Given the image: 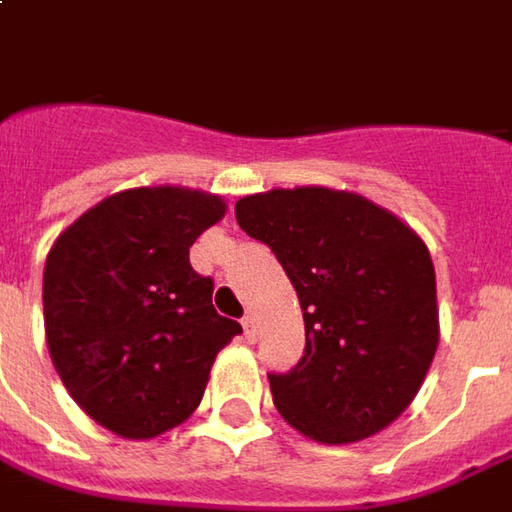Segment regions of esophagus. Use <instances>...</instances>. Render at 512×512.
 <instances>
[{
  "instance_id": "1",
  "label": "esophagus",
  "mask_w": 512,
  "mask_h": 512,
  "mask_svg": "<svg viewBox=\"0 0 512 512\" xmlns=\"http://www.w3.org/2000/svg\"><path fill=\"white\" fill-rule=\"evenodd\" d=\"M243 336H246V342H255L257 339L255 316H243Z\"/></svg>"
}]
</instances>
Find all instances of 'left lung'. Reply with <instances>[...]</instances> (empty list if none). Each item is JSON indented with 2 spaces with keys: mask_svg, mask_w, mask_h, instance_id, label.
Listing matches in <instances>:
<instances>
[{
  "mask_svg": "<svg viewBox=\"0 0 512 512\" xmlns=\"http://www.w3.org/2000/svg\"><path fill=\"white\" fill-rule=\"evenodd\" d=\"M235 218L274 252L302 305V358L269 373L277 412L333 446L389 426L437 350L429 249L392 212L328 187L246 196Z\"/></svg>",
  "mask_w": 512,
  "mask_h": 512,
  "instance_id": "left-lung-1",
  "label": "left lung"
}]
</instances>
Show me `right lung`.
I'll return each mask as SVG.
<instances>
[{
  "label": "right lung",
  "mask_w": 512,
  "mask_h": 512,
  "mask_svg": "<svg viewBox=\"0 0 512 512\" xmlns=\"http://www.w3.org/2000/svg\"><path fill=\"white\" fill-rule=\"evenodd\" d=\"M224 215L218 196L139 187L100 201L55 241L44 328L55 370L86 415L148 440L201 403L218 350L241 333L212 308L190 246Z\"/></svg>",
  "instance_id": "obj_1"
}]
</instances>
